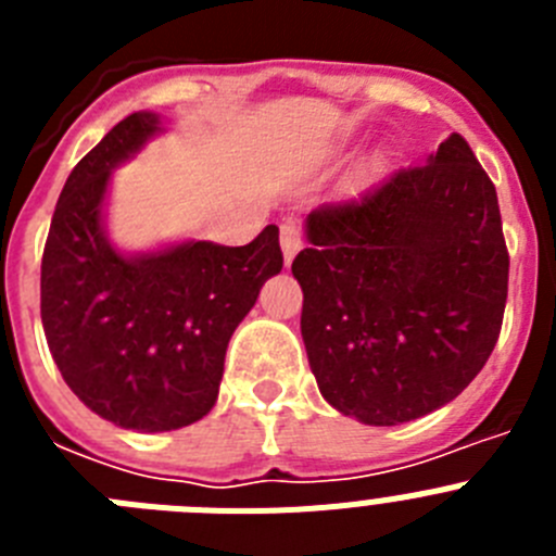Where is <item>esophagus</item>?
I'll use <instances>...</instances> for the list:
<instances>
[{"label": "esophagus", "instance_id": "1", "mask_svg": "<svg viewBox=\"0 0 556 556\" xmlns=\"http://www.w3.org/2000/svg\"><path fill=\"white\" fill-rule=\"evenodd\" d=\"M303 248V236L301 230L294 228L292 223L281 225V250H283V262L292 264V258L298 255V250Z\"/></svg>", "mask_w": 556, "mask_h": 556}]
</instances>
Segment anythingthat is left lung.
I'll return each instance as SVG.
<instances>
[{"instance_id": "obj_1", "label": "left lung", "mask_w": 556, "mask_h": 556, "mask_svg": "<svg viewBox=\"0 0 556 556\" xmlns=\"http://www.w3.org/2000/svg\"><path fill=\"white\" fill-rule=\"evenodd\" d=\"M301 333L337 412L397 426L440 409L498 342L509 255L495 186L459 132L358 203L306 217Z\"/></svg>"}]
</instances>
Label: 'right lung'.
Listing matches in <instances>:
<instances>
[{
  "mask_svg": "<svg viewBox=\"0 0 556 556\" xmlns=\"http://www.w3.org/2000/svg\"><path fill=\"white\" fill-rule=\"evenodd\" d=\"M164 125L130 113L72 169L41 262V323L68 390L113 426L172 431L217 404L225 351L264 281L281 273L278 228L250 244L125 253L105 225L108 186Z\"/></svg>",
  "mask_w": 556,
  "mask_h": 556,
  "instance_id": "right-lung-1",
  "label": "right lung"
}]
</instances>
